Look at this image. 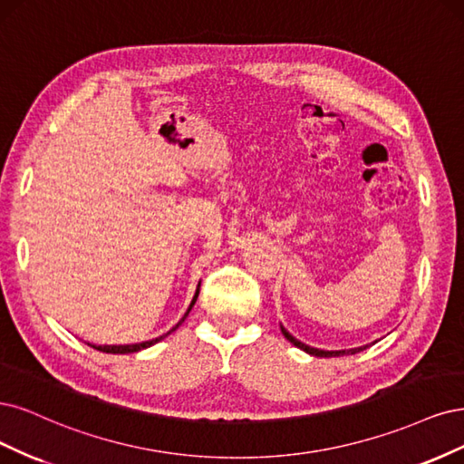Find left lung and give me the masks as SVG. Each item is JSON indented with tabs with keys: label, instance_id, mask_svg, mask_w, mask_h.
I'll list each match as a JSON object with an SVG mask.
<instances>
[{
	"label": "left lung",
	"instance_id": "left-lung-1",
	"mask_svg": "<svg viewBox=\"0 0 464 464\" xmlns=\"http://www.w3.org/2000/svg\"><path fill=\"white\" fill-rule=\"evenodd\" d=\"M281 334L287 337V341H291L295 347H298L301 351H304V353H308V354H312V356H341V354H354V353H361V351H364L368 345H364V347H356V349H349V351H322V349H314V347H310V345H304V343H301L298 339H295L285 327L281 325Z\"/></svg>",
	"mask_w": 464,
	"mask_h": 464
}]
</instances>
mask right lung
<instances>
[{"label":"right lung","instance_id":"1","mask_svg":"<svg viewBox=\"0 0 464 464\" xmlns=\"http://www.w3.org/2000/svg\"><path fill=\"white\" fill-rule=\"evenodd\" d=\"M200 287V285H198ZM198 293H200V289H197V293H194V296H192V303H190V306L187 308V312H185V316L179 320V324L173 327V330H169L168 334H163V335H160V337H156V339H150V341H142V343H134V345H91V343H88V345L91 347H94L96 351H102V353H111V354H129V353H139V351H142V349H148V347H152V345H156L158 341H161L163 337H168L171 332H175L179 325H181L183 322H185V318L188 316V312L192 310V306H194V303H197V298H198Z\"/></svg>","mask_w":464,"mask_h":464}]
</instances>
